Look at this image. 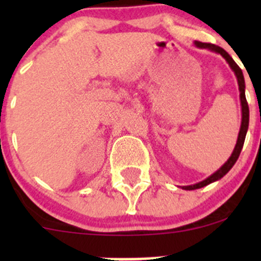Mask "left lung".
<instances>
[{"instance_id":"obj_1","label":"left lung","mask_w":261,"mask_h":261,"mask_svg":"<svg viewBox=\"0 0 261 261\" xmlns=\"http://www.w3.org/2000/svg\"><path fill=\"white\" fill-rule=\"evenodd\" d=\"M194 45L199 49H208L213 53H217V54L222 55L223 59L228 63L230 68L232 69V72L235 73L236 78H238V84H239V91H240V102H241V126H240V131H239V136H238V141H236L235 149H233L232 154L231 156L228 158L227 162L222 165L218 170H216L212 175H210L208 178H206L204 180L199 181V183L192 184V186H184L181 187L186 191H193V189H198L202 188L204 186H208V184L213 183V181L221 179L223 175H226L228 173V170L235 165L236 160L239 159V155H240L241 149L244 146V141H245V136H246L247 128H249V106H247L246 102V97H245V80H244V74L243 70L240 69L238 64L233 62L232 58L228 55V53L226 50H223L220 46L215 45V44H208V43H201V41H194Z\"/></svg>"}]
</instances>
